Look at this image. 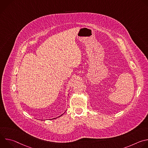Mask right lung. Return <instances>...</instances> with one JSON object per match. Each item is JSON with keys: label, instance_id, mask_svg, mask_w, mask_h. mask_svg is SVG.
I'll use <instances>...</instances> for the list:
<instances>
[{"label": "right lung", "instance_id": "right-lung-1", "mask_svg": "<svg viewBox=\"0 0 148 148\" xmlns=\"http://www.w3.org/2000/svg\"><path fill=\"white\" fill-rule=\"evenodd\" d=\"M63 114H62V115H60L59 116H58V117H56V118H53V119H56V118H58V117H60V116H62Z\"/></svg>", "mask_w": 148, "mask_h": 148}]
</instances>
